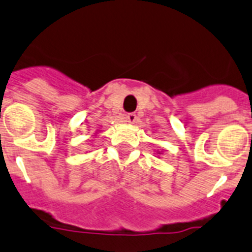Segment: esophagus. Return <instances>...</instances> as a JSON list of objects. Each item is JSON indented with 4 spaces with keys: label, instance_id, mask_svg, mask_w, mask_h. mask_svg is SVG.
Returning a JSON list of instances; mask_svg holds the SVG:
<instances>
[{
    "label": "esophagus",
    "instance_id": "34e87169",
    "mask_svg": "<svg viewBox=\"0 0 252 252\" xmlns=\"http://www.w3.org/2000/svg\"><path fill=\"white\" fill-rule=\"evenodd\" d=\"M137 119H138V117L134 114V113H129V114L126 115V122L129 124L135 123V122H137Z\"/></svg>",
    "mask_w": 252,
    "mask_h": 252
}]
</instances>
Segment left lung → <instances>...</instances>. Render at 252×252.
Segmentation results:
<instances>
[{"label":"left lung","mask_w":252,"mask_h":252,"mask_svg":"<svg viewBox=\"0 0 252 252\" xmlns=\"http://www.w3.org/2000/svg\"><path fill=\"white\" fill-rule=\"evenodd\" d=\"M158 154H160V153H158Z\"/></svg>","instance_id":"1"}]
</instances>
